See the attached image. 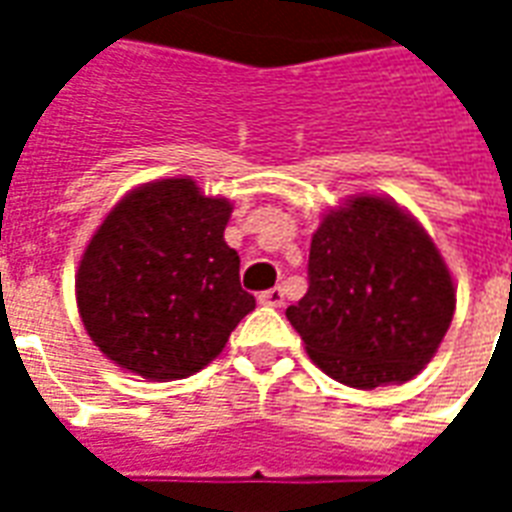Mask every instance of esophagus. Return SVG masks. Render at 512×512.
Wrapping results in <instances>:
<instances>
[{"label": "esophagus", "instance_id": "34e87169", "mask_svg": "<svg viewBox=\"0 0 512 512\" xmlns=\"http://www.w3.org/2000/svg\"><path fill=\"white\" fill-rule=\"evenodd\" d=\"M257 301H260V304H266V307H282L285 293H282V288H268L263 290V293H257Z\"/></svg>", "mask_w": 512, "mask_h": 512}]
</instances>
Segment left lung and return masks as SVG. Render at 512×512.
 <instances>
[{
	"label": "left lung",
	"instance_id": "1",
	"mask_svg": "<svg viewBox=\"0 0 512 512\" xmlns=\"http://www.w3.org/2000/svg\"><path fill=\"white\" fill-rule=\"evenodd\" d=\"M310 288L290 326L326 376L356 389L403 384L439 351L455 312L450 268L395 200L356 194L323 216Z\"/></svg>",
	"mask_w": 512,
	"mask_h": 512
}]
</instances>
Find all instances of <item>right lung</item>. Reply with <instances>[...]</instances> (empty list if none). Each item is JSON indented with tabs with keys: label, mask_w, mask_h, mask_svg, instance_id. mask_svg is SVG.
<instances>
[{
	"label": "right lung",
	"mask_w": 512,
	"mask_h": 512,
	"mask_svg": "<svg viewBox=\"0 0 512 512\" xmlns=\"http://www.w3.org/2000/svg\"><path fill=\"white\" fill-rule=\"evenodd\" d=\"M233 205L191 178L150 180L106 213L76 271L90 340L150 381L200 373L255 310L224 241Z\"/></svg>",
	"instance_id": "add662e5"
}]
</instances>
